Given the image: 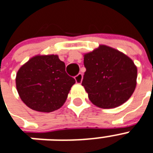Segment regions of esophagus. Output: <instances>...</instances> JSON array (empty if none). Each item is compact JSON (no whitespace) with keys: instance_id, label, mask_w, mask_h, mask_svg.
<instances>
[{"instance_id":"1","label":"esophagus","mask_w":153,"mask_h":153,"mask_svg":"<svg viewBox=\"0 0 153 153\" xmlns=\"http://www.w3.org/2000/svg\"><path fill=\"white\" fill-rule=\"evenodd\" d=\"M82 79H83V75L81 74V73H79L77 76H75L76 82L77 83V84H81V82H82Z\"/></svg>"}]
</instances>
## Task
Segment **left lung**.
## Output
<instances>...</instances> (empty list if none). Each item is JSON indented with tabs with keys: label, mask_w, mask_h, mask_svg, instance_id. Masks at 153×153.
Segmentation results:
<instances>
[{
	"label": "left lung",
	"mask_w": 153,
	"mask_h": 153,
	"mask_svg": "<svg viewBox=\"0 0 153 153\" xmlns=\"http://www.w3.org/2000/svg\"><path fill=\"white\" fill-rule=\"evenodd\" d=\"M84 65L82 85L93 105L113 108L131 97L137 86V68L125 53L100 45L84 54Z\"/></svg>",
	"instance_id": "obj_1"
}]
</instances>
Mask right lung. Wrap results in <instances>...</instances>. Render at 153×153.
Returning <instances> with one entry per match:
<instances>
[{"instance_id": "obj_1", "label": "right lung", "mask_w": 153, "mask_h": 153, "mask_svg": "<svg viewBox=\"0 0 153 153\" xmlns=\"http://www.w3.org/2000/svg\"><path fill=\"white\" fill-rule=\"evenodd\" d=\"M74 78L66 73L57 55H36L17 71L16 87L21 100L31 109L51 112L65 104Z\"/></svg>"}]
</instances>
